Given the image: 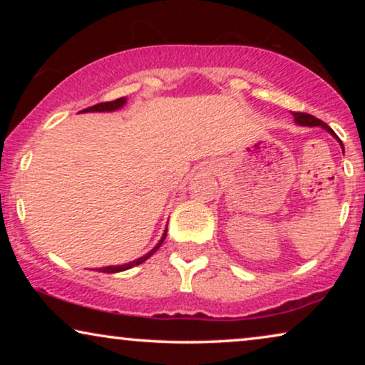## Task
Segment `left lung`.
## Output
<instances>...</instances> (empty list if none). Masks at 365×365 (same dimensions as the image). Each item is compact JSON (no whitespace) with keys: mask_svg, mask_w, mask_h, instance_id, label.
<instances>
[{"mask_svg":"<svg viewBox=\"0 0 365 365\" xmlns=\"http://www.w3.org/2000/svg\"><path fill=\"white\" fill-rule=\"evenodd\" d=\"M292 116H294V121H296L297 124H301V126H309V128H312V126H321V128L326 129V131L331 133L334 138H337L336 133H334L332 129L329 128L326 123L321 121V119H317L316 116H312V114H307V113H292ZM337 141L341 143V146H342L341 139L337 138ZM342 151H344V146H342Z\"/></svg>","mask_w":365,"mask_h":365,"instance_id":"obj_1","label":"left lung"}]
</instances>
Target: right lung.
I'll use <instances>...</instances> for the list:
<instances>
[{
    "mask_svg": "<svg viewBox=\"0 0 365 365\" xmlns=\"http://www.w3.org/2000/svg\"><path fill=\"white\" fill-rule=\"evenodd\" d=\"M124 104H126V98H119V99H114V101H108V103H99V104H94L91 108H86L83 109L81 113H104V111H116V109L123 108ZM166 234H168V229L164 231L163 237L159 239V242L156 244V247H153L151 251H149L146 256L136 259V261L133 262H128V264H121V266H108V267H99V272H108V274H114V272H121V271H126V269H131L134 266H139V264H143L146 259H149L153 256L154 252L158 251L159 247H161V244L164 242V239H166Z\"/></svg>",
    "mask_w": 365,
    "mask_h": 365,
    "instance_id": "obj_1",
    "label": "right lung"
}]
</instances>
